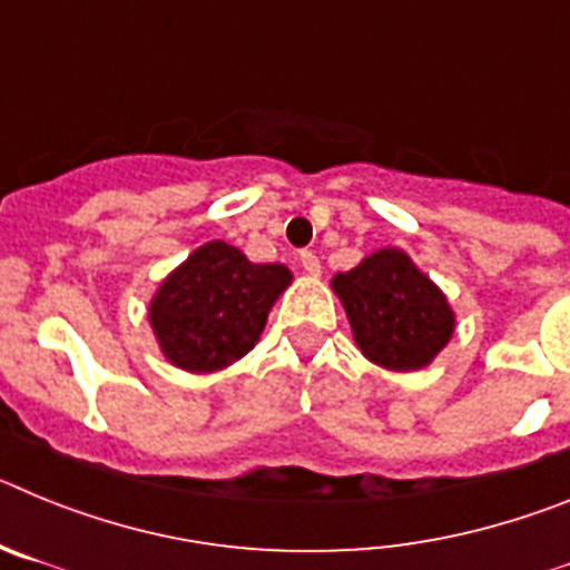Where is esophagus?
Masks as SVG:
<instances>
[{
	"label": "esophagus",
	"mask_w": 570,
	"mask_h": 570,
	"mask_svg": "<svg viewBox=\"0 0 570 570\" xmlns=\"http://www.w3.org/2000/svg\"><path fill=\"white\" fill-rule=\"evenodd\" d=\"M299 265H302V268H305V274H311V276H320L322 274V262H320V256L314 254V250H302V254H299Z\"/></svg>",
	"instance_id": "obj_1"
}]
</instances>
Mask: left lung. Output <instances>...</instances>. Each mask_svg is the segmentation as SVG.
Instances as JSON below:
<instances>
[{
  "instance_id": "8db88e82",
  "label": "left lung",
  "mask_w": 570,
  "mask_h": 570,
  "mask_svg": "<svg viewBox=\"0 0 570 570\" xmlns=\"http://www.w3.org/2000/svg\"><path fill=\"white\" fill-rule=\"evenodd\" d=\"M331 288L362 356L385 371H420L454 336L456 314L448 296L400 248L367 254L356 268L336 274Z\"/></svg>"
}]
</instances>
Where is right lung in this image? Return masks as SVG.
I'll return each mask as SVG.
<instances>
[{"label":"right lung","instance_id":"add662e5","mask_svg":"<svg viewBox=\"0 0 570 570\" xmlns=\"http://www.w3.org/2000/svg\"><path fill=\"white\" fill-rule=\"evenodd\" d=\"M291 279L294 274L279 262L256 265L228 242H205L150 299L148 322L159 351L188 374L234 365L259 342Z\"/></svg>","mask_w":570,"mask_h":570}]
</instances>
